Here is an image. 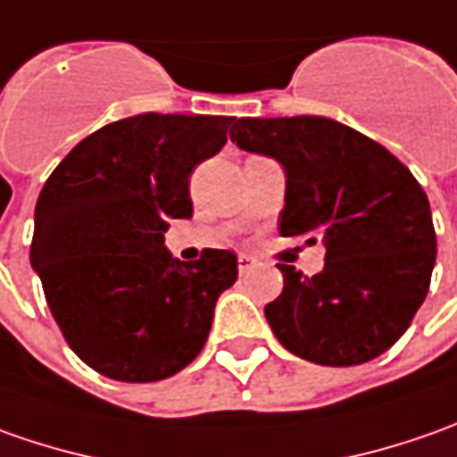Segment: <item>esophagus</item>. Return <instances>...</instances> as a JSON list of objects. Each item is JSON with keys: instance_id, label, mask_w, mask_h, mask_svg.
I'll use <instances>...</instances> for the list:
<instances>
[{"instance_id": "1", "label": "esophagus", "mask_w": 457, "mask_h": 457, "mask_svg": "<svg viewBox=\"0 0 457 457\" xmlns=\"http://www.w3.org/2000/svg\"><path fill=\"white\" fill-rule=\"evenodd\" d=\"M253 265H255V260L250 258V255H240V258H237V270H240V276H245Z\"/></svg>"}]
</instances>
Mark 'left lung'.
Returning <instances> with one entry per match:
<instances>
[{"label":"left lung","mask_w":457,"mask_h":457,"mask_svg":"<svg viewBox=\"0 0 457 457\" xmlns=\"http://www.w3.org/2000/svg\"><path fill=\"white\" fill-rule=\"evenodd\" d=\"M229 138L286 169L280 235L323 240V270L280 262L283 293L265 319L291 354L354 367L410 328L433 276L430 202L412 171L370 136L321 116L240 119Z\"/></svg>","instance_id":"8db88e82"}]
</instances>
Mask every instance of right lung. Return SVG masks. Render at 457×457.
I'll use <instances>...</instances> for the list:
<instances>
[{"instance_id":"add662e5","label":"right lung","mask_w":457,"mask_h":457,"mask_svg":"<svg viewBox=\"0 0 457 457\" xmlns=\"http://www.w3.org/2000/svg\"><path fill=\"white\" fill-rule=\"evenodd\" d=\"M232 116L141 113L86 136L35 207L29 262L53 319L90 370L159 382L195 361L214 303L237 280L229 250L179 262L169 220L192 217L189 177L228 141Z\"/></svg>"}]
</instances>
